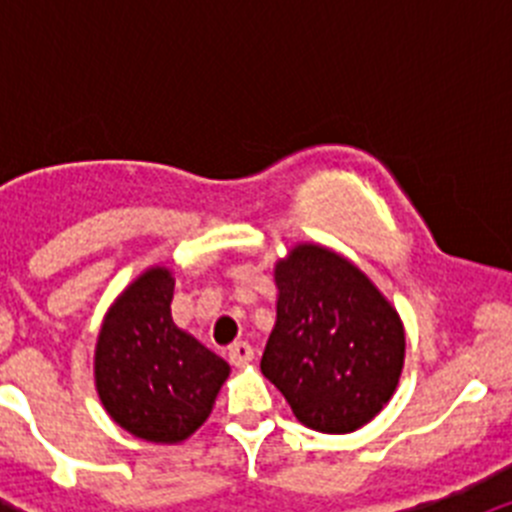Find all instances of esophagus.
Listing matches in <instances>:
<instances>
[{"label":"esophagus","mask_w":512,"mask_h":512,"mask_svg":"<svg viewBox=\"0 0 512 512\" xmlns=\"http://www.w3.org/2000/svg\"><path fill=\"white\" fill-rule=\"evenodd\" d=\"M228 361L233 366H243L248 361H253V346L246 341H238L228 348Z\"/></svg>","instance_id":"obj_1"}]
</instances>
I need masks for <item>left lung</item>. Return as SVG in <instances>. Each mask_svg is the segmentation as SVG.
<instances>
[{"label": "left lung", "instance_id": "1", "mask_svg": "<svg viewBox=\"0 0 512 512\" xmlns=\"http://www.w3.org/2000/svg\"><path fill=\"white\" fill-rule=\"evenodd\" d=\"M277 323L261 372L302 425L351 433L395 395L405 330L395 307L341 253L300 243L274 266Z\"/></svg>", "mask_w": 512, "mask_h": 512}]
</instances>
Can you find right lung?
<instances>
[{
  "label": "right lung",
  "mask_w": 512,
  "mask_h": 512,
  "mask_svg": "<svg viewBox=\"0 0 512 512\" xmlns=\"http://www.w3.org/2000/svg\"><path fill=\"white\" fill-rule=\"evenodd\" d=\"M174 277L143 271L104 315L94 351L99 400L120 428L151 443H179L212 413L230 366L171 318Z\"/></svg>",
  "instance_id": "1"
}]
</instances>
